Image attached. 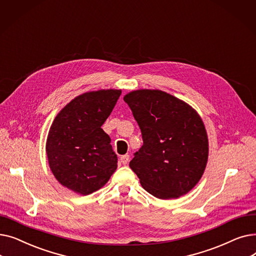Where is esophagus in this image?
Wrapping results in <instances>:
<instances>
[{
  "label": "esophagus",
  "instance_id": "1",
  "mask_svg": "<svg viewBox=\"0 0 256 256\" xmlns=\"http://www.w3.org/2000/svg\"><path fill=\"white\" fill-rule=\"evenodd\" d=\"M128 160H130V156H128V154H124V156H120V162L122 163L124 165L128 164Z\"/></svg>",
  "mask_w": 256,
  "mask_h": 256
}]
</instances>
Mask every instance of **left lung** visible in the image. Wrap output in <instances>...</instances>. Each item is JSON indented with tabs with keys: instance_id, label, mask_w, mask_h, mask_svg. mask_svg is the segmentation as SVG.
<instances>
[{
	"instance_id": "8db88e82",
	"label": "left lung",
	"mask_w": 256,
	"mask_h": 256,
	"mask_svg": "<svg viewBox=\"0 0 256 256\" xmlns=\"http://www.w3.org/2000/svg\"><path fill=\"white\" fill-rule=\"evenodd\" d=\"M143 145L130 162L141 186L158 199L178 198L200 180L208 158L202 119L184 100L162 90L126 94Z\"/></svg>"
}]
</instances>
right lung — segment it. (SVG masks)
<instances>
[{
    "label": "right lung",
    "mask_w": 256,
    "mask_h": 256,
    "mask_svg": "<svg viewBox=\"0 0 256 256\" xmlns=\"http://www.w3.org/2000/svg\"><path fill=\"white\" fill-rule=\"evenodd\" d=\"M121 90L102 89L80 94L57 114L50 128L46 150L56 180L80 195L100 190L117 169L111 139L102 128Z\"/></svg>",
    "instance_id": "add662e5"
}]
</instances>
